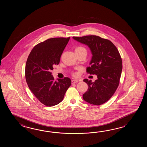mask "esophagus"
I'll return each instance as SVG.
<instances>
[{
	"label": "esophagus",
	"mask_w": 147,
	"mask_h": 147,
	"mask_svg": "<svg viewBox=\"0 0 147 147\" xmlns=\"http://www.w3.org/2000/svg\"><path fill=\"white\" fill-rule=\"evenodd\" d=\"M78 80H76V79H74V80H72V84H76V83H77V82H78Z\"/></svg>",
	"instance_id": "1"
}]
</instances>
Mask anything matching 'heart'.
Listing matches in <instances>:
<instances>
[{"instance_id":"1","label":"heart","mask_w":147,"mask_h":147,"mask_svg":"<svg viewBox=\"0 0 147 147\" xmlns=\"http://www.w3.org/2000/svg\"><path fill=\"white\" fill-rule=\"evenodd\" d=\"M84 50L86 51V49L84 48V47L79 46V47H77V48H76L75 51H84Z\"/></svg>"}]
</instances>
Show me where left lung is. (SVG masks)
<instances>
[{
	"instance_id": "1",
	"label": "left lung",
	"mask_w": 147,
	"mask_h": 147,
	"mask_svg": "<svg viewBox=\"0 0 147 147\" xmlns=\"http://www.w3.org/2000/svg\"><path fill=\"white\" fill-rule=\"evenodd\" d=\"M72 38L89 48L92 57L87 72L97 75L98 78L94 82L84 80L88 89L83 99L92 105H101L113 96L118 87L122 69L119 51L111 41L97 36Z\"/></svg>"
}]
</instances>
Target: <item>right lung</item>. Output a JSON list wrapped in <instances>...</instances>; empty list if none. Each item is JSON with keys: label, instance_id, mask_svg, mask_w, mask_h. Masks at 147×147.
Returning <instances> with one entry per match:
<instances>
[{"label": "right lung", "instance_id": "obj_1", "mask_svg": "<svg viewBox=\"0 0 147 147\" xmlns=\"http://www.w3.org/2000/svg\"><path fill=\"white\" fill-rule=\"evenodd\" d=\"M69 39L70 37L53 38L40 42L34 47L27 60L25 77L29 88L46 106L61 102L71 84L68 77L55 80L51 72L53 65L59 63Z\"/></svg>", "mask_w": 147, "mask_h": 147}]
</instances>
